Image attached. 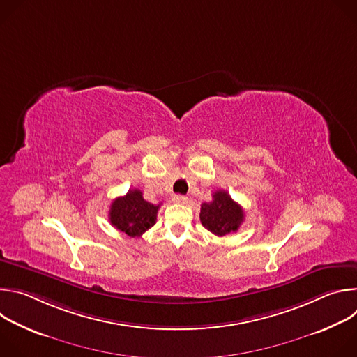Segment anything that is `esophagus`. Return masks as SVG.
I'll use <instances>...</instances> for the list:
<instances>
[{"label": "esophagus", "instance_id": "1", "mask_svg": "<svg viewBox=\"0 0 357 357\" xmlns=\"http://www.w3.org/2000/svg\"><path fill=\"white\" fill-rule=\"evenodd\" d=\"M172 200H174V203H178V205H183V203L188 202V197L183 196V195H175L172 197Z\"/></svg>", "mask_w": 357, "mask_h": 357}]
</instances>
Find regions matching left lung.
<instances>
[{
	"label": "left lung",
	"instance_id": "8db88e82",
	"mask_svg": "<svg viewBox=\"0 0 357 357\" xmlns=\"http://www.w3.org/2000/svg\"><path fill=\"white\" fill-rule=\"evenodd\" d=\"M199 218L203 227L222 237L237 231L244 220V212L226 190H216L212 202L202 203Z\"/></svg>",
	"mask_w": 357,
	"mask_h": 357
}]
</instances>
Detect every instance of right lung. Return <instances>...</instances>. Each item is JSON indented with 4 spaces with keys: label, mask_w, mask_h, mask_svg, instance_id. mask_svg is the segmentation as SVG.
Returning a JSON list of instances; mask_svg holds the SVG:
<instances>
[{
    "label": "right lung",
    "mask_w": 357,
    "mask_h": 357,
    "mask_svg": "<svg viewBox=\"0 0 357 357\" xmlns=\"http://www.w3.org/2000/svg\"><path fill=\"white\" fill-rule=\"evenodd\" d=\"M160 206L146 202L141 190L131 189L127 195L113 200L109 219L117 230L130 237H138L155 225Z\"/></svg>",
    "instance_id": "add662e5"
}]
</instances>
